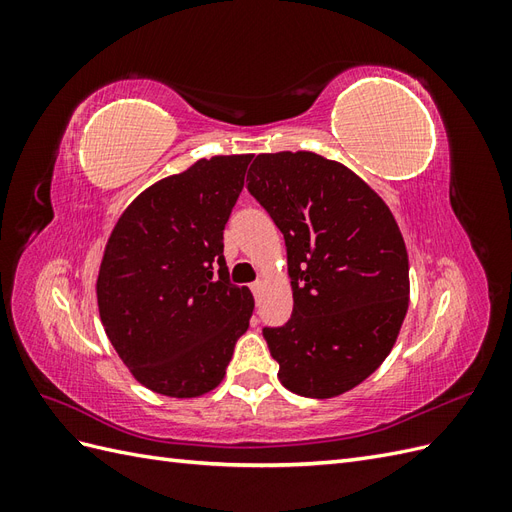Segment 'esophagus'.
Wrapping results in <instances>:
<instances>
[{"label": "esophagus", "instance_id": "esophagus-1", "mask_svg": "<svg viewBox=\"0 0 512 512\" xmlns=\"http://www.w3.org/2000/svg\"><path fill=\"white\" fill-rule=\"evenodd\" d=\"M260 290H262V282H254V284H252V292H254V297H258Z\"/></svg>", "mask_w": 512, "mask_h": 512}]
</instances>
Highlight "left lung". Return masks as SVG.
I'll return each instance as SVG.
<instances>
[{
	"mask_svg": "<svg viewBox=\"0 0 512 512\" xmlns=\"http://www.w3.org/2000/svg\"><path fill=\"white\" fill-rule=\"evenodd\" d=\"M247 190L282 230L292 316L265 329L277 378L301 397H337L382 365L410 303V265L384 200L312 151L260 153Z\"/></svg>",
	"mask_w": 512,
	"mask_h": 512,
	"instance_id": "1",
	"label": "left lung"
}]
</instances>
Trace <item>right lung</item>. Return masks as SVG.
<instances>
[{
  "label": "right lung",
  "mask_w": 512,
  "mask_h": 512,
  "mask_svg": "<svg viewBox=\"0 0 512 512\" xmlns=\"http://www.w3.org/2000/svg\"><path fill=\"white\" fill-rule=\"evenodd\" d=\"M243 156H213L156 181L121 213L96 282L104 331L149 391L200 397L224 380L254 297L228 280L224 226L243 190Z\"/></svg>",
  "instance_id": "1"
}]
</instances>
